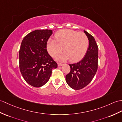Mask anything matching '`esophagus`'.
I'll return each mask as SVG.
<instances>
[{
  "label": "esophagus",
  "instance_id": "obj_1",
  "mask_svg": "<svg viewBox=\"0 0 122 122\" xmlns=\"http://www.w3.org/2000/svg\"><path fill=\"white\" fill-rule=\"evenodd\" d=\"M58 65L59 66H63V63H58Z\"/></svg>",
  "mask_w": 122,
  "mask_h": 122
}]
</instances>
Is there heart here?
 <instances>
[{"instance_id":"1","label":"heart","mask_w":122,"mask_h":122,"mask_svg":"<svg viewBox=\"0 0 122 122\" xmlns=\"http://www.w3.org/2000/svg\"><path fill=\"white\" fill-rule=\"evenodd\" d=\"M56 40L50 39L47 44L49 55L55 57L62 50L64 52L58 57L64 61L69 59L71 62L80 60L86 54L89 45V39L84 33L71 30H63L56 33Z\"/></svg>"}]
</instances>
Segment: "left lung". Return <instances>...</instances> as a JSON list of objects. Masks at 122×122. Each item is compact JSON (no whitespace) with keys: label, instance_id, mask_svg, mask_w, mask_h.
<instances>
[{"label":"left lung","instance_id":"obj_1","mask_svg":"<svg viewBox=\"0 0 122 122\" xmlns=\"http://www.w3.org/2000/svg\"><path fill=\"white\" fill-rule=\"evenodd\" d=\"M84 33L89 39V47L86 54L80 62L69 64L71 71L66 76L68 85L75 90L82 89L88 85L98 70V45L92 35L85 30Z\"/></svg>","mask_w":122,"mask_h":122}]
</instances>
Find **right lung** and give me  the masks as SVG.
Instances as JSON below:
<instances>
[{
  "label": "right lung",
  "instance_id": "1",
  "mask_svg": "<svg viewBox=\"0 0 122 122\" xmlns=\"http://www.w3.org/2000/svg\"><path fill=\"white\" fill-rule=\"evenodd\" d=\"M50 30H37L24 37L19 50L20 70L30 85L40 87L49 81L52 70L58 67L47 50Z\"/></svg>",
  "mask_w": 122,
  "mask_h": 122
}]
</instances>
